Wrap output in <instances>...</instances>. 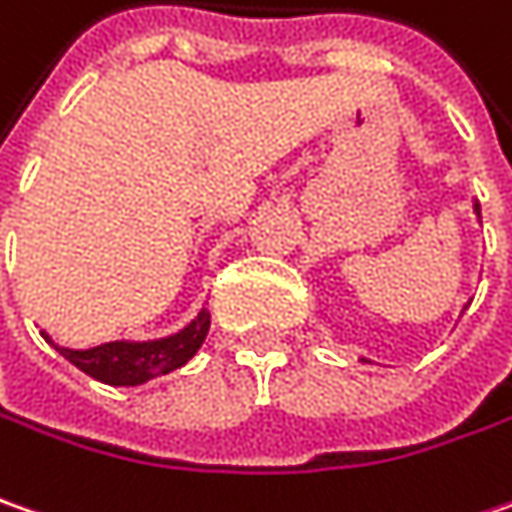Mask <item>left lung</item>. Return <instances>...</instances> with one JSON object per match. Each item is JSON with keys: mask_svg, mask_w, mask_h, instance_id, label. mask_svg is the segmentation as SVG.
I'll use <instances>...</instances> for the list:
<instances>
[{"mask_svg": "<svg viewBox=\"0 0 512 512\" xmlns=\"http://www.w3.org/2000/svg\"><path fill=\"white\" fill-rule=\"evenodd\" d=\"M475 213H478V218H481V207H478V204H475Z\"/></svg>", "mask_w": 512, "mask_h": 512, "instance_id": "1", "label": "left lung"}]
</instances>
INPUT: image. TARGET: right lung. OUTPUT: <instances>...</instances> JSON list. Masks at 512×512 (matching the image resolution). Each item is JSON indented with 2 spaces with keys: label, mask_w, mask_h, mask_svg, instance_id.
Wrapping results in <instances>:
<instances>
[{
  "label": "right lung",
  "mask_w": 512,
  "mask_h": 512,
  "mask_svg": "<svg viewBox=\"0 0 512 512\" xmlns=\"http://www.w3.org/2000/svg\"><path fill=\"white\" fill-rule=\"evenodd\" d=\"M207 331H210V314L204 308L187 328H181L178 334L164 337V340H149V343L117 340V343H103L97 348H86V351L57 345V351L100 383L141 386L146 380H152L158 374H169L172 369H181L187 360H192V354L204 343ZM42 337L48 340L45 331H42Z\"/></svg>",
  "instance_id": "1"
}]
</instances>
